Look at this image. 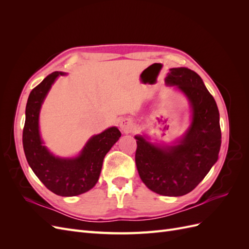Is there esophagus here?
<instances>
[{"label":"esophagus","mask_w":249,"mask_h":249,"mask_svg":"<svg viewBox=\"0 0 249 249\" xmlns=\"http://www.w3.org/2000/svg\"><path fill=\"white\" fill-rule=\"evenodd\" d=\"M119 127H120V130H122L125 134L131 133L132 130H133V127H134L133 120L130 119V118L123 119L122 122H120V124H119Z\"/></svg>","instance_id":"esophagus-1"}]
</instances>
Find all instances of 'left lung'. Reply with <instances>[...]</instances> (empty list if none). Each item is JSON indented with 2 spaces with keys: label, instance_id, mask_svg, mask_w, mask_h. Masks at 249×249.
<instances>
[{
  "label": "left lung",
  "instance_id": "1",
  "mask_svg": "<svg viewBox=\"0 0 249 249\" xmlns=\"http://www.w3.org/2000/svg\"><path fill=\"white\" fill-rule=\"evenodd\" d=\"M166 84L177 86L190 101V127L177 145H157L135 136V162L149 190L165 196H182L201 182L218 160L221 145L219 111L195 71L186 67L170 69Z\"/></svg>",
  "mask_w": 249,
  "mask_h": 249
}]
</instances>
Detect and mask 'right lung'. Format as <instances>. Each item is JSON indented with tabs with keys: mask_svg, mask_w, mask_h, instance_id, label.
Listing matches in <instances>:
<instances>
[{
	"mask_svg": "<svg viewBox=\"0 0 249 249\" xmlns=\"http://www.w3.org/2000/svg\"><path fill=\"white\" fill-rule=\"evenodd\" d=\"M61 71H54L37 85L28 97L22 145L26 159L36 177L50 191L60 196H76L92 189L99 180L106 154L122 136L116 126L109 127L88 140L76 158L53 156L39 134V112L52 84Z\"/></svg>",
	"mask_w": 249,
	"mask_h": 249,
	"instance_id": "right-lung-1",
	"label": "right lung"
}]
</instances>
